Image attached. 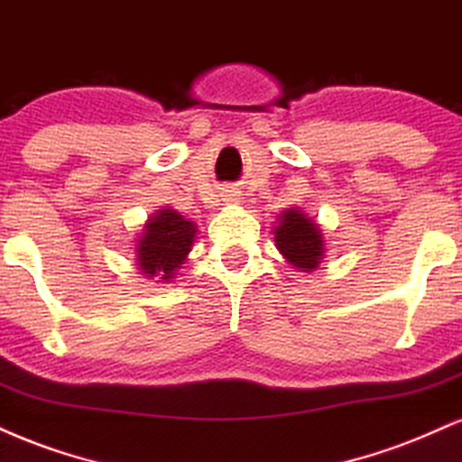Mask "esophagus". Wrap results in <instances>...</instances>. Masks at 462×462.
Wrapping results in <instances>:
<instances>
[{"label":"esophagus","mask_w":462,"mask_h":462,"mask_svg":"<svg viewBox=\"0 0 462 462\" xmlns=\"http://www.w3.org/2000/svg\"><path fill=\"white\" fill-rule=\"evenodd\" d=\"M225 200H237V192H233V189H226Z\"/></svg>","instance_id":"obj_1"}]
</instances>
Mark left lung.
I'll return each instance as SVG.
<instances>
[{
  "instance_id": "obj_1",
  "label": "left lung",
  "mask_w": 462,
  "mask_h": 462,
  "mask_svg": "<svg viewBox=\"0 0 462 462\" xmlns=\"http://www.w3.org/2000/svg\"><path fill=\"white\" fill-rule=\"evenodd\" d=\"M279 253L300 273H313L324 259V236L319 226L298 208L285 209L274 226Z\"/></svg>"
}]
</instances>
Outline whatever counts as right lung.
Returning <instances> with one entry per match:
<instances>
[{
    "label": "right lung",
    "mask_w": 462,
    "mask_h": 462,
    "mask_svg": "<svg viewBox=\"0 0 462 462\" xmlns=\"http://www.w3.org/2000/svg\"><path fill=\"white\" fill-rule=\"evenodd\" d=\"M197 225L186 220L175 209H157L138 236L135 246V265L146 279L157 283H171L177 270L192 251Z\"/></svg>",
    "instance_id": "obj_1"
}]
</instances>
